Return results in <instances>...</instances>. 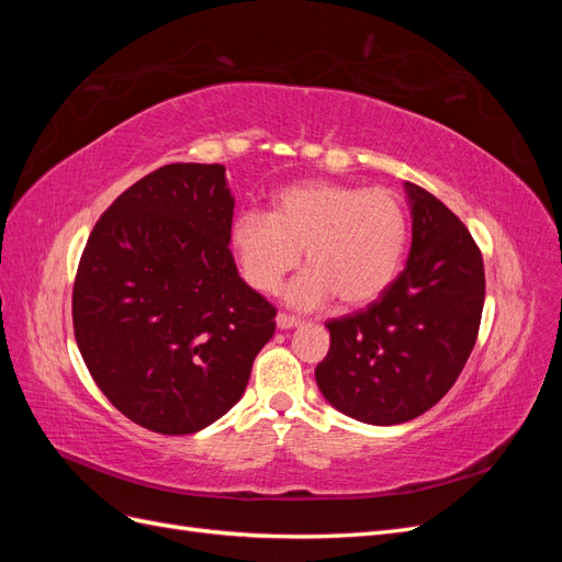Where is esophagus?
<instances>
[{"label": "esophagus", "instance_id": "1", "mask_svg": "<svg viewBox=\"0 0 562 562\" xmlns=\"http://www.w3.org/2000/svg\"><path fill=\"white\" fill-rule=\"evenodd\" d=\"M297 323H300V318H297V316H293V314H285V312H279V314H277V326H279L281 330L295 328Z\"/></svg>", "mask_w": 562, "mask_h": 562}]
</instances>
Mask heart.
<instances>
[{
	"label": "heart",
	"instance_id": "1",
	"mask_svg": "<svg viewBox=\"0 0 562 562\" xmlns=\"http://www.w3.org/2000/svg\"><path fill=\"white\" fill-rule=\"evenodd\" d=\"M246 283L274 293L302 258L310 265L288 285L295 307L314 310L337 297L363 307L394 283L407 244L403 203L384 187L307 180L281 190L271 213L244 211L229 229Z\"/></svg>",
	"mask_w": 562,
	"mask_h": 562
}]
</instances>
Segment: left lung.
<instances>
[{"label":"left lung","instance_id":"obj_1","mask_svg":"<svg viewBox=\"0 0 562 562\" xmlns=\"http://www.w3.org/2000/svg\"><path fill=\"white\" fill-rule=\"evenodd\" d=\"M413 206L407 265L363 312L333 318L330 349L316 366L321 394L366 424L427 413L467 366L481 328V248L443 201L405 182Z\"/></svg>","mask_w":562,"mask_h":562}]
</instances>
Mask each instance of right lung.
Wrapping results in <instances>:
<instances>
[{"label":"right lung","instance_id":"right-lung-1","mask_svg":"<svg viewBox=\"0 0 562 562\" xmlns=\"http://www.w3.org/2000/svg\"><path fill=\"white\" fill-rule=\"evenodd\" d=\"M223 164H168L100 215L72 288L91 378L164 436L209 427L244 396L277 310L239 277Z\"/></svg>","mask_w":562,"mask_h":562}]
</instances>
